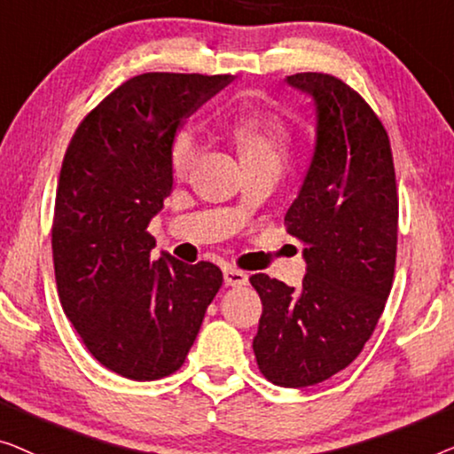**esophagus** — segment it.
<instances>
[{"label": "esophagus", "mask_w": 454, "mask_h": 454, "mask_svg": "<svg viewBox=\"0 0 454 454\" xmlns=\"http://www.w3.org/2000/svg\"><path fill=\"white\" fill-rule=\"evenodd\" d=\"M248 282V276L245 271L236 270V267H228L224 270V284L226 286H245Z\"/></svg>", "instance_id": "34e87169"}]
</instances>
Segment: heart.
<instances>
[{"label":"heart","mask_w":454,"mask_h":454,"mask_svg":"<svg viewBox=\"0 0 454 454\" xmlns=\"http://www.w3.org/2000/svg\"><path fill=\"white\" fill-rule=\"evenodd\" d=\"M240 160L248 166L271 164L282 166L290 152V131L282 119L270 113H245L230 123ZM200 154V139L191 127H183L175 133L170 144V166L176 176H187Z\"/></svg>","instance_id":"1"}]
</instances>
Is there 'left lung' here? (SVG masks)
Returning <instances> with one entry per match:
<instances>
[{
  "instance_id": "left-lung-1",
  "label": "left lung",
  "mask_w": 454,
  "mask_h": 454,
  "mask_svg": "<svg viewBox=\"0 0 454 454\" xmlns=\"http://www.w3.org/2000/svg\"><path fill=\"white\" fill-rule=\"evenodd\" d=\"M286 82L310 94L317 114L315 150L286 214L309 267L300 290L251 276L263 302L253 349L267 380L298 388L341 372L372 335L393 286L399 197L391 142L368 102L329 74Z\"/></svg>"
}]
</instances>
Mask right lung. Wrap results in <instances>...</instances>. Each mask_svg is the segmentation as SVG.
<instances>
[{
  "label": "right lung",
  "mask_w": 454,
  "mask_h": 454,
  "mask_svg": "<svg viewBox=\"0 0 454 454\" xmlns=\"http://www.w3.org/2000/svg\"><path fill=\"white\" fill-rule=\"evenodd\" d=\"M230 80L136 75L86 114L63 158L51 230L57 292L88 352L125 379L176 372L224 282L209 261H152L148 226L172 191V137Z\"/></svg>",
  "instance_id": "add662e5"
}]
</instances>
